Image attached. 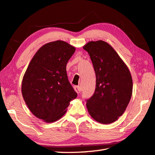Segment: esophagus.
<instances>
[{
    "label": "esophagus",
    "instance_id": "obj_1",
    "mask_svg": "<svg viewBox=\"0 0 155 155\" xmlns=\"http://www.w3.org/2000/svg\"><path fill=\"white\" fill-rule=\"evenodd\" d=\"M74 89L75 90V91L77 92L78 94H79L81 92V89L79 86H74Z\"/></svg>",
    "mask_w": 155,
    "mask_h": 155
}]
</instances>
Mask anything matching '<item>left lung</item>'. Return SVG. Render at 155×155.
I'll list each match as a JSON object with an SVG mask.
<instances>
[{
	"mask_svg": "<svg viewBox=\"0 0 155 155\" xmlns=\"http://www.w3.org/2000/svg\"><path fill=\"white\" fill-rule=\"evenodd\" d=\"M83 49L89 54L96 75L95 92L86 99L87 110L97 122L105 124L114 122L124 114L131 99V74L107 42L90 41Z\"/></svg>",
	"mask_w": 155,
	"mask_h": 155,
	"instance_id": "8db88e82",
	"label": "left lung"
}]
</instances>
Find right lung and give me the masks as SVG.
I'll list each match as a JSON object with an SVG mask.
<instances>
[{
    "label": "right lung",
    "instance_id": "obj_1",
    "mask_svg": "<svg viewBox=\"0 0 155 155\" xmlns=\"http://www.w3.org/2000/svg\"><path fill=\"white\" fill-rule=\"evenodd\" d=\"M75 48L58 40L36 52L22 82V95L35 116L50 123L61 118L77 93L68 81L66 64Z\"/></svg>",
    "mask_w": 155,
    "mask_h": 155
}]
</instances>
